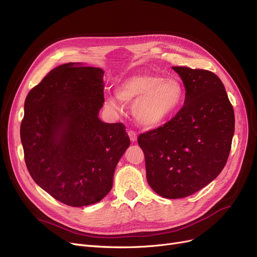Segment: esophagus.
<instances>
[{
    "label": "esophagus",
    "instance_id": "esophagus-1",
    "mask_svg": "<svg viewBox=\"0 0 257 257\" xmlns=\"http://www.w3.org/2000/svg\"><path fill=\"white\" fill-rule=\"evenodd\" d=\"M128 136H129V138H130V141H131L132 143L137 142V140H138V136H137V133H136L135 131L129 130V131H128Z\"/></svg>",
    "mask_w": 257,
    "mask_h": 257
}]
</instances>
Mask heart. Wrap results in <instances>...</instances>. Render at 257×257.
Wrapping results in <instances>:
<instances>
[{
    "mask_svg": "<svg viewBox=\"0 0 257 257\" xmlns=\"http://www.w3.org/2000/svg\"><path fill=\"white\" fill-rule=\"evenodd\" d=\"M116 95H107V104L114 109L121 107V102L135 104L133 113L139 124L145 128H156L169 119L184 99V88L175 79L150 72L133 74L121 82Z\"/></svg>",
    "mask_w": 257,
    "mask_h": 257,
    "instance_id": "b5f03b06",
    "label": "heart"
}]
</instances>
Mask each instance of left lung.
<instances>
[{
    "mask_svg": "<svg viewBox=\"0 0 257 257\" xmlns=\"http://www.w3.org/2000/svg\"><path fill=\"white\" fill-rule=\"evenodd\" d=\"M186 89L183 108L165 125L140 135L149 186L166 198L191 195L224 169L234 135V111L213 72L172 67Z\"/></svg>",
    "mask_w": 257,
    "mask_h": 257,
    "instance_id": "obj_1",
    "label": "left lung"
}]
</instances>
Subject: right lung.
Masks as SVG:
<instances>
[{
    "label": "right lung",
    "mask_w": 257,
    "mask_h": 257,
    "mask_svg": "<svg viewBox=\"0 0 257 257\" xmlns=\"http://www.w3.org/2000/svg\"><path fill=\"white\" fill-rule=\"evenodd\" d=\"M103 76L101 68L64 64L25 99L21 142L27 169L43 190L68 206L103 199L130 145L124 124L98 118L104 104Z\"/></svg>",
    "instance_id": "right-lung-1"
}]
</instances>
